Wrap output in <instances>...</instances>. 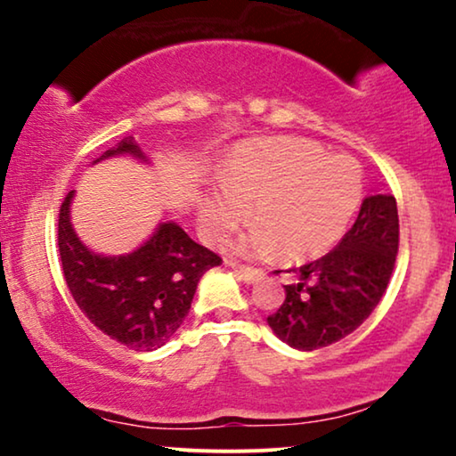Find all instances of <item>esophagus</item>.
<instances>
[{"label":"esophagus","instance_id":"34e87169","mask_svg":"<svg viewBox=\"0 0 456 456\" xmlns=\"http://www.w3.org/2000/svg\"><path fill=\"white\" fill-rule=\"evenodd\" d=\"M230 265H232V270L239 273V276L245 280L247 284L257 282V280H261V276H264V272L257 270V267H248V265H240V264H230Z\"/></svg>","mask_w":456,"mask_h":456}]
</instances>
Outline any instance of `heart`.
Wrapping results in <instances>:
<instances>
[{
    "instance_id": "heart-1",
    "label": "heart",
    "mask_w": 456,
    "mask_h": 456,
    "mask_svg": "<svg viewBox=\"0 0 456 456\" xmlns=\"http://www.w3.org/2000/svg\"><path fill=\"white\" fill-rule=\"evenodd\" d=\"M363 195V170L351 155H326L307 139H264L240 145L222 183L199 203L211 240H224L248 216L257 224L239 240L245 257L311 259L346 232Z\"/></svg>"
}]
</instances>
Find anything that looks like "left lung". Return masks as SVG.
Instances as JSON below:
<instances>
[{"instance_id":"8db88e82","label":"left lung","mask_w":456,"mask_h":456,"mask_svg":"<svg viewBox=\"0 0 456 456\" xmlns=\"http://www.w3.org/2000/svg\"><path fill=\"white\" fill-rule=\"evenodd\" d=\"M396 253V199L365 197L336 248L292 270L297 280L284 286V303L267 317L273 334L298 351H315L354 332L386 292Z\"/></svg>"}]
</instances>
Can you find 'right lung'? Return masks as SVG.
<instances>
[{
    "label": "right lung",
    "mask_w": 456,
    "mask_h": 456,
    "mask_svg": "<svg viewBox=\"0 0 456 456\" xmlns=\"http://www.w3.org/2000/svg\"><path fill=\"white\" fill-rule=\"evenodd\" d=\"M133 155L147 161L133 136H126L97 161ZM70 191L60 208L58 247L68 289L91 323L133 351L164 346L189 315L201 276L222 259L197 245L176 222H161L133 253H93L74 232Z\"/></svg>",
    "instance_id": "add662e5"
}]
</instances>
